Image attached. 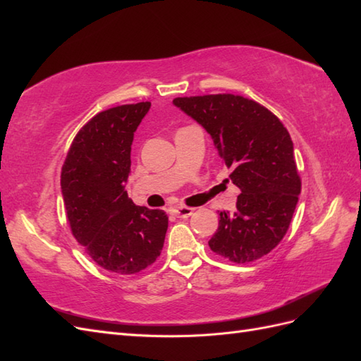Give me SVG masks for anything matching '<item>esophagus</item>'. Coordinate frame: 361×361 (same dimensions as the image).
I'll return each mask as SVG.
<instances>
[{
  "label": "esophagus",
  "instance_id": "esophagus-1",
  "mask_svg": "<svg viewBox=\"0 0 361 361\" xmlns=\"http://www.w3.org/2000/svg\"><path fill=\"white\" fill-rule=\"evenodd\" d=\"M192 212H194V207H188V206H180L171 209V214L178 218H188L192 215Z\"/></svg>",
  "mask_w": 361,
  "mask_h": 361
}]
</instances>
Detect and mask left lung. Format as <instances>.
Masks as SVG:
<instances>
[{"mask_svg": "<svg viewBox=\"0 0 361 361\" xmlns=\"http://www.w3.org/2000/svg\"><path fill=\"white\" fill-rule=\"evenodd\" d=\"M173 104L207 130L241 190L236 211L220 212L211 250L235 264L268 255L286 235L301 192L288 129L268 108L238 94L176 97Z\"/></svg>", "mask_w": 361, "mask_h": 361, "instance_id": "1", "label": "left lung"}]
</instances>
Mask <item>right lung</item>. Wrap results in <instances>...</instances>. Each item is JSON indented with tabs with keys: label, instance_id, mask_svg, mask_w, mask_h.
Listing matches in <instances>:
<instances>
[{
	"label": "right lung",
	"instance_id": "add662e5",
	"mask_svg": "<svg viewBox=\"0 0 361 361\" xmlns=\"http://www.w3.org/2000/svg\"><path fill=\"white\" fill-rule=\"evenodd\" d=\"M150 102L97 113L73 138L61 169V194L75 236L101 268L120 276L154 264L166 239L169 216L137 206L125 190L134 133Z\"/></svg>",
	"mask_w": 361,
	"mask_h": 361
}]
</instances>
